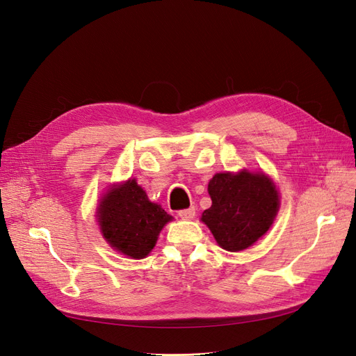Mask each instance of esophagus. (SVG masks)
<instances>
[{"mask_svg":"<svg viewBox=\"0 0 356 356\" xmlns=\"http://www.w3.org/2000/svg\"><path fill=\"white\" fill-rule=\"evenodd\" d=\"M195 213H196V209L193 208V207L188 208V209L178 211L179 218H182V220H193V218H195Z\"/></svg>","mask_w":356,"mask_h":356,"instance_id":"obj_1","label":"esophagus"}]
</instances>
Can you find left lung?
Wrapping results in <instances>:
<instances>
[{"mask_svg":"<svg viewBox=\"0 0 356 356\" xmlns=\"http://www.w3.org/2000/svg\"><path fill=\"white\" fill-rule=\"evenodd\" d=\"M211 208L202 213L215 241L224 250H246L270 229L279 209L273 182L263 174L248 170L217 174L208 186Z\"/></svg>","mask_w":356,"mask_h":356,"instance_id":"1","label":"left lung"}]
</instances>
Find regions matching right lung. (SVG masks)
Listing matches in <instances>:
<instances>
[{
	"mask_svg": "<svg viewBox=\"0 0 356 356\" xmlns=\"http://www.w3.org/2000/svg\"><path fill=\"white\" fill-rule=\"evenodd\" d=\"M98 220L105 241L114 250L132 258H144L153 250L163 225L172 220L145 191L129 179L104 196Z\"/></svg>",
	"mask_w": 356,
	"mask_h": 356,
	"instance_id": "add662e5",
	"label": "right lung"
}]
</instances>
